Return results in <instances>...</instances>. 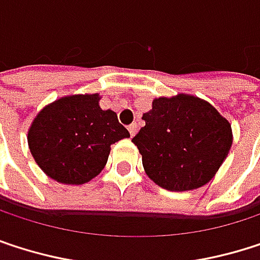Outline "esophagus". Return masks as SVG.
Here are the masks:
<instances>
[{
  "label": "esophagus",
  "instance_id": "obj_1",
  "mask_svg": "<svg viewBox=\"0 0 260 260\" xmlns=\"http://www.w3.org/2000/svg\"><path fill=\"white\" fill-rule=\"evenodd\" d=\"M128 132H130V136H135L136 132H138V124H136V122L130 124V125H128Z\"/></svg>",
  "mask_w": 260,
  "mask_h": 260
}]
</instances>
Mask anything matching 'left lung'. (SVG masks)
<instances>
[{"mask_svg":"<svg viewBox=\"0 0 260 260\" xmlns=\"http://www.w3.org/2000/svg\"><path fill=\"white\" fill-rule=\"evenodd\" d=\"M132 142L148 177L168 191L206 185L232 147V128L213 106L192 96L157 98Z\"/></svg>","mask_w":260,"mask_h":260,"instance_id":"obj_1","label":"left lung"}]
</instances>
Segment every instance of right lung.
Masks as SVG:
<instances>
[{"instance_id": "right-lung-1", "label": "right lung", "mask_w": 260, "mask_h": 260, "mask_svg": "<svg viewBox=\"0 0 260 260\" xmlns=\"http://www.w3.org/2000/svg\"><path fill=\"white\" fill-rule=\"evenodd\" d=\"M98 95H72L47 106L33 121L28 145L36 164L51 179L83 185L104 168L110 145L128 138L112 110H103Z\"/></svg>"}]
</instances>
